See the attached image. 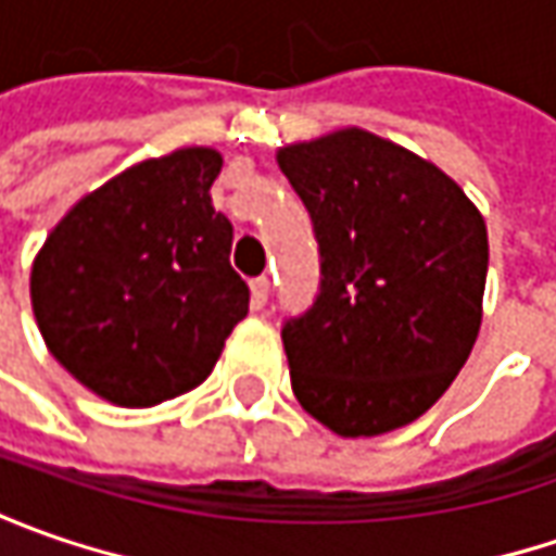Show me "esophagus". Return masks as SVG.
I'll return each mask as SVG.
<instances>
[{"label": "esophagus", "mask_w": 556, "mask_h": 556, "mask_svg": "<svg viewBox=\"0 0 556 556\" xmlns=\"http://www.w3.org/2000/svg\"><path fill=\"white\" fill-rule=\"evenodd\" d=\"M268 293H271V281H268L266 275L253 278V281H250V306H253V309H263L268 303Z\"/></svg>", "instance_id": "obj_1"}]
</instances>
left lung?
<instances>
[{"instance_id":"8db88e82","label":"left lung","mask_w":556,"mask_h":556,"mask_svg":"<svg viewBox=\"0 0 556 556\" xmlns=\"http://www.w3.org/2000/svg\"><path fill=\"white\" fill-rule=\"evenodd\" d=\"M309 210L321 290L281 331L296 402L337 437L412 424L477 343L485 219L448 173L346 126L278 148Z\"/></svg>"}]
</instances>
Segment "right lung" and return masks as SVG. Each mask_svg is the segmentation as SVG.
I'll return each instance as SVG.
<instances>
[{
  "mask_svg": "<svg viewBox=\"0 0 556 556\" xmlns=\"http://www.w3.org/2000/svg\"><path fill=\"white\" fill-rule=\"evenodd\" d=\"M216 148L141 161L61 216L30 268L49 353L119 408H151L201 387L250 290L231 268V223L210 188Z\"/></svg>",
  "mask_w": 556,
  "mask_h": 556,
  "instance_id": "right-lung-1",
  "label": "right lung"
}]
</instances>
